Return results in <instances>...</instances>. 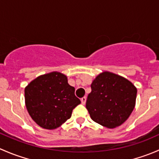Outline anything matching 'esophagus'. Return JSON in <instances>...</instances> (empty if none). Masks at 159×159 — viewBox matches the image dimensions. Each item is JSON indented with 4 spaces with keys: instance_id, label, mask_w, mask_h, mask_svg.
Wrapping results in <instances>:
<instances>
[{
    "instance_id": "1",
    "label": "esophagus",
    "mask_w": 159,
    "mask_h": 159,
    "mask_svg": "<svg viewBox=\"0 0 159 159\" xmlns=\"http://www.w3.org/2000/svg\"><path fill=\"white\" fill-rule=\"evenodd\" d=\"M86 100H87V98H86V97L81 98V103H82L83 105H84V104H85V102H86Z\"/></svg>"
}]
</instances>
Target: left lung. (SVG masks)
Returning <instances> with one entry per match:
<instances>
[{
    "label": "left lung",
    "mask_w": 159,
    "mask_h": 159,
    "mask_svg": "<svg viewBox=\"0 0 159 159\" xmlns=\"http://www.w3.org/2000/svg\"><path fill=\"white\" fill-rule=\"evenodd\" d=\"M86 108L91 119L108 129L118 127L129 118L135 106L137 89L126 78L105 71L91 84Z\"/></svg>",
    "instance_id": "left-lung-1"
}]
</instances>
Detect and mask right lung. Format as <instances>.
I'll return each mask as SVG.
<instances>
[{"instance_id": "add662e5", "label": "right lung", "mask_w": 159, "mask_h": 159, "mask_svg": "<svg viewBox=\"0 0 159 159\" xmlns=\"http://www.w3.org/2000/svg\"><path fill=\"white\" fill-rule=\"evenodd\" d=\"M66 75L57 71L41 75L25 89V105L32 119L41 128L55 129L71 116L81 103Z\"/></svg>"}]
</instances>
